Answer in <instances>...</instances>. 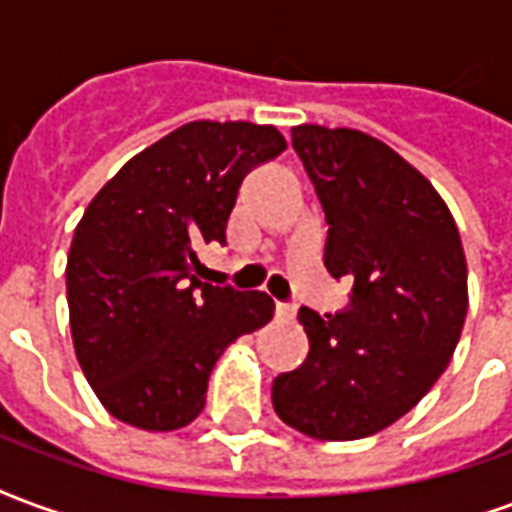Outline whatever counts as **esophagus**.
<instances>
[{
  "label": "esophagus",
  "instance_id": "34e87169",
  "mask_svg": "<svg viewBox=\"0 0 512 512\" xmlns=\"http://www.w3.org/2000/svg\"><path fill=\"white\" fill-rule=\"evenodd\" d=\"M275 313H278V319H294V305H289V302H278V305H275Z\"/></svg>",
  "mask_w": 512,
  "mask_h": 512
}]
</instances>
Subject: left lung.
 <instances>
[{"label":"left lung","instance_id":"1","mask_svg":"<svg viewBox=\"0 0 512 512\" xmlns=\"http://www.w3.org/2000/svg\"><path fill=\"white\" fill-rule=\"evenodd\" d=\"M292 147L327 220L324 267L352 294L335 316L300 308L311 352L275 376L272 406L311 439H363L450 363L469 302L464 248L431 182L379 138L300 125Z\"/></svg>","mask_w":512,"mask_h":512}]
</instances>
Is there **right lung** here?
Masks as SVG:
<instances>
[{"mask_svg": "<svg viewBox=\"0 0 512 512\" xmlns=\"http://www.w3.org/2000/svg\"><path fill=\"white\" fill-rule=\"evenodd\" d=\"M283 149L272 125L190 122L128 160L87 207L65 270L70 333L117 420L193 423L223 349L272 319L270 294L201 283L196 248L226 245L242 179Z\"/></svg>", "mask_w": 512, "mask_h": 512, "instance_id": "right-lung-1", "label": "right lung"}]
</instances>
